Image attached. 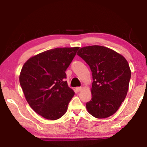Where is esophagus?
Instances as JSON below:
<instances>
[{
  "mask_svg": "<svg viewBox=\"0 0 147 147\" xmlns=\"http://www.w3.org/2000/svg\"><path fill=\"white\" fill-rule=\"evenodd\" d=\"M82 87H77V88H76V92H80V91H81L82 90Z\"/></svg>",
  "mask_w": 147,
  "mask_h": 147,
  "instance_id": "obj_1",
  "label": "esophagus"
}]
</instances>
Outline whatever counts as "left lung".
<instances>
[{
	"label": "left lung",
	"mask_w": 147,
	"mask_h": 147,
	"mask_svg": "<svg viewBox=\"0 0 147 147\" xmlns=\"http://www.w3.org/2000/svg\"><path fill=\"white\" fill-rule=\"evenodd\" d=\"M78 55L92 71V99L86 103L88 112L97 118L113 115L124 102L131 77L128 61L109 48L100 45L82 47Z\"/></svg>",
	"instance_id": "8db88e82"
}]
</instances>
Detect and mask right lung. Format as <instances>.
Returning <instances> with one entry per match:
<instances>
[{
  "label": "right lung",
  "mask_w": 147,
  "mask_h": 147,
  "mask_svg": "<svg viewBox=\"0 0 147 147\" xmlns=\"http://www.w3.org/2000/svg\"><path fill=\"white\" fill-rule=\"evenodd\" d=\"M79 48L47 50L30 58L22 67L19 82L26 100L46 119H59L67 112L74 92L65 80V71Z\"/></svg>",
  "instance_id": "add662e5"
}]
</instances>
